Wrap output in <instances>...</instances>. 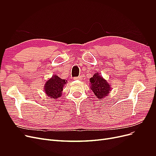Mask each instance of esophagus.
Returning <instances> with one entry per match:
<instances>
[{
    "instance_id": "1",
    "label": "esophagus",
    "mask_w": 156,
    "mask_h": 156,
    "mask_svg": "<svg viewBox=\"0 0 156 156\" xmlns=\"http://www.w3.org/2000/svg\"><path fill=\"white\" fill-rule=\"evenodd\" d=\"M73 79H74L75 80H81L82 78H81V77L79 76V77H74Z\"/></svg>"
}]
</instances>
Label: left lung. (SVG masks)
<instances>
[{
    "instance_id": "1",
    "label": "left lung",
    "mask_w": 156,
    "mask_h": 156,
    "mask_svg": "<svg viewBox=\"0 0 156 156\" xmlns=\"http://www.w3.org/2000/svg\"><path fill=\"white\" fill-rule=\"evenodd\" d=\"M90 89L99 100L107 96L111 91V87L108 82L103 78L100 73H96L90 79Z\"/></svg>"
}]
</instances>
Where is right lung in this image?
I'll use <instances>...</instances> for the list:
<instances>
[{
  "instance_id": "add662e5",
  "label": "right lung",
  "mask_w": 156,
  "mask_h": 156,
  "mask_svg": "<svg viewBox=\"0 0 156 156\" xmlns=\"http://www.w3.org/2000/svg\"><path fill=\"white\" fill-rule=\"evenodd\" d=\"M67 81L60 79L58 75H53L50 79L47 81L44 86V91L49 98L56 100L62 95L63 87Z\"/></svg>"
}]
</instances>
